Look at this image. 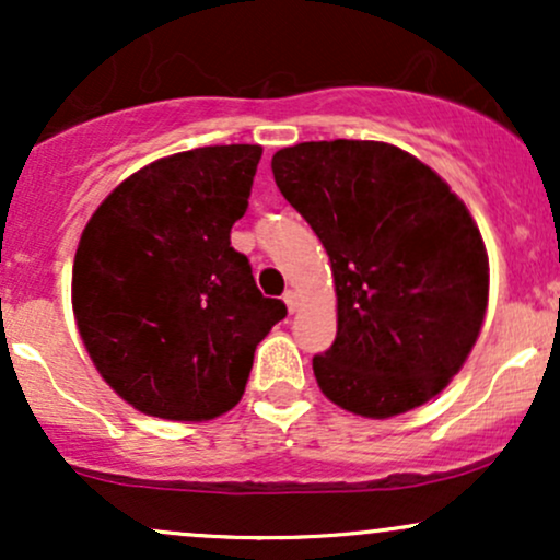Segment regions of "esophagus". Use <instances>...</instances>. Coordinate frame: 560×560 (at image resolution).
Listing matches in <instances>:
<instances>
[{
  "label": "esophagus",
  "mask_w": 560,
  "mask_h": 560,
  "mask_svg": "<svg viewBox=\"0 0 560 560\" xmlns=\"http://www.w3.org/2000/svg\"><path fill=\"white\" fill-rule=\"evenodd\" d=\"M284 302H287L289 313L298 311V305H300V294H298V289H287V292H284Z\"/></svg>",
  "instance_id": "esophagus-1"
}]
</instances>
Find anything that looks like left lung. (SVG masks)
<instances>
[{
  "label": "left lung",
  "mask_w": 560,
  "mask_h": 560,
  "mask_svg": "<svg viewBox=\"0 0 560 560\" xmlns=\"http://www.w3.org/2000/svg\"><path fill=\"white\" fill-rule=\"evenodd\" d=\"M271 168L331 262L337 339L313 358L320 392L363 419L440 395L477 345L490 298L464 199L387 141H302Z\"/></svg>",
  "instance_id": "obj_1"
}]
</instances>
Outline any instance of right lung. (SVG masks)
<instances>
[{
	"mask_svg": "<svg viewBox=\"0 0 560 560\" xmlns=\"http://www.w3.org/2000/svg\"><path fill=\"white\" fill-rule=\"evenodd\" d=\"M260 155V144H221L160 158L115 186L83 229L75 326L100 376L141 413H226L255 347L287 316L231 247Z\"/></svg>",
	"mask_w": 560,
	"mask_h": 560,
	"instance_id": "right-lung-1",
	"label": "right lung"
}]
</instances>
